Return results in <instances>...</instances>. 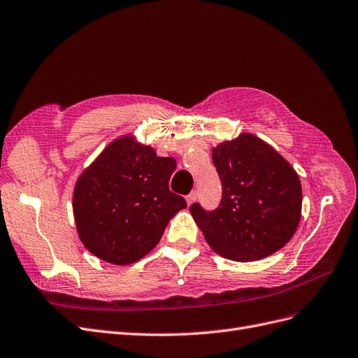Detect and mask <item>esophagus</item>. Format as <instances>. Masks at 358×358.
<instances>
[{
	"mask_svg": "<svg viewBox=\"0 0 358 358\" xmlns=\"http://www.w3.org/2000/svg\"><path fill=\"white\" fill-rule=\"evenodd\" d=\"M195 200H196V192L195 191H192L189 195H187V203L188 204H192Z\"/></svg>",
	"mask_w": 358,
	"mask_h": 358,
	"instance_id": "34e87169",
	"label": "esophagus"
}]
</instances>
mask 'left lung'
Listing matches in <instances>:
<instances>
[{
	"mask_svg": "<svg viewBox=\"0 0 358 358\" xmlns=\"http://www.w3.org/2000/svg\"><path fill=\"white\" fill-rule=\"evenodd\" d=\"M222 180L215 212L189 207L196 227L217 255L252 262L290 241L302 213V185L287 159L252 133H241L212 150Z\"/></svg>",
	"mask_w": 358,
	"mask_h": 358,
	"instance_id": "8db88e82",
	"label": "left lung"
}]
</instances>
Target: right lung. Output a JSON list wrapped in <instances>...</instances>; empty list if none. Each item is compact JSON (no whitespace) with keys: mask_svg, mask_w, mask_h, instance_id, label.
<instances>
[{"mask_svg":"<svg viewBox=\"0 0 358 358\" xmlns=\"http://www.w3.org/2000/svg\"><path fill=\"white\" fill-rule=\"evenodd\" d=\"M176 159L124 134L83 170L72 194L78 237L96 257L130 265L150 253L179 210L183 196L169 189Z\"/></svg>","mask_w":358,"mask_h":358,"instance_id":"obj_1","label":"right lung"}]
</instances>
